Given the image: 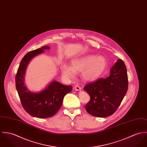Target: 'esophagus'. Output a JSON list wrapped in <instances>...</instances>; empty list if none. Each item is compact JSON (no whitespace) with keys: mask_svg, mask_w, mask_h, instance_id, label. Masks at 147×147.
<instances>
[{"mask_svg":"<svg viewBox=\"0 0 147 147\" xmlns=\"http://www.w3.org/2000/svg\"><path fill=\"white\" fill-rule=\"evenodd\" d=\"M74 89H75V90L77 91H80L81 90L82 88L80 86H79L78 85H76V86L74 87Z\"/></svg>","mask_w":147,"mask_h":147,"instance_id":"1","label":"esophagus"}]
</instances>
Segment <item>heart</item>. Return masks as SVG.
Returning <instances> with one entry per match:
<instances>
[{"label":"heart","instance_id":"1","mask_svg":"<svg viewBox=\"0 0 147 147\" xmlns=\"http://www.w3.org/2000/svg\"><path fill=\"white\" fill-rule=\"evenodd\" d=\"M71 66L63 65L61 71L63 76L67 78H73L76 72H81L85 81H94L103 73L107 66L106 58L101 55H86L73 59Z\"/></svg>","mask_w":147,"mask_h":147}]
</instances>
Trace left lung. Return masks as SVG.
<instances>
[{
	"mask_svg": "<svg viewBox=\"0 0 147 147\" xmlns=\"http://www.w3.org/2000/svg\"><path fill=\"white\" fill-rule=\"evenodd\" d=\"M110 74L108 77L100 78L83 88L90 96L86 110L93 116L104 118L113 114L127 91V69L121 59L117 60Z\"/></svg>",
	"mask_w": 147,
	"mask_h": 147,
	"instance_id": "1",
	"label": "left lung"
}]
</instances>
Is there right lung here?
<instances>
[{
    "label": "right lung",
    "mask_w": 147,
    "mask_h": 147,
    "mask_svg": "<svg viewBox=\"0 0 147 147\" xmlns=\"http://www.w3.org/2000/svg\"><path fill=\"white\" fill-rule=\"evenodd\" d=\"M49 49V46H45L28 52L21 61L16 76V87L22 107L27 113L37 118L54 115L61 108L64 96L73 90L71 86L63 85L55 80L39 92H32L26 87L25 76L29 63L45 49Z\"/></svg>",
    "instance_id": "right-lung-1"
}]
</instances>
